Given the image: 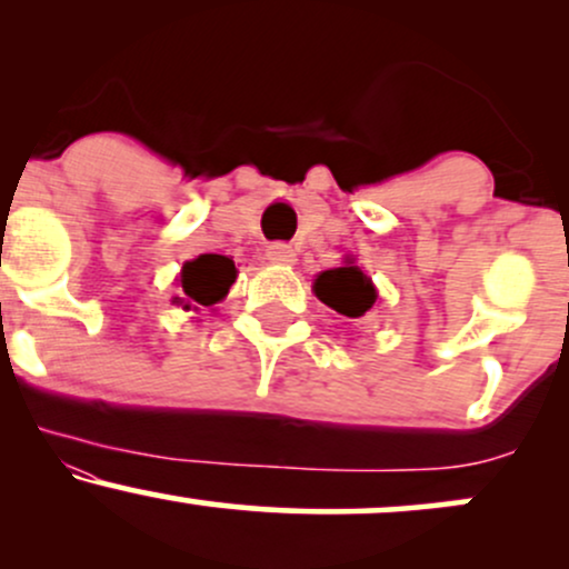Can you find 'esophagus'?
Listing matches in <instances>:
<instances>
[{
    "instance_id": "obj_1",
    "label": "esophagus",
    "mask_w": 569,
    "mask_h": 569,
    "mask_svg": "<svg viewBox=\"0 0 569 569\" xmlns=\"http://www.w3.org/2000/svg\"><path fill=\"white\" fill-rule=\"evenodd\" d=\"M267 259L276 264H293L297 262V253L289 243H270L267 246Z\"/></svg>"
}]
</instances>
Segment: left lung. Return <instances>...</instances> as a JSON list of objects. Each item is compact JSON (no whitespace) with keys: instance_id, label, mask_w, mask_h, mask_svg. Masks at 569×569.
Segmentation results:
<instances>
[{"instance_id":"8db88e82","label":"left lung","mask_w":569,"mask_h":569,"mask_svg":"<svg viewBox=\"0 0 569 569\" xmlns=\"http://www.w3.org/2000/svg\"><path fill=\"white\" fill-rule=\"evenodd\" d=\"M316 297L323 305H329L331 310H337L339 316L348 318H361L375 307L377 302V289L371 283L369 276H363V270L356 262H345V267H335V270H326L316 278L312 286Z\"/></svg>"}]
</instances>
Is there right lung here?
<instances>
[{"label": "right lung", "instance_id": "right-lung-1", "mask_svg": "<svg viewBox=\"0 0 569 569\" xmlns=\"http://www.w3.org/2000/svg\"><path fill=\"white\" fill-rule=\"evenodd\" d=\"M238 278L234 262L221 253H200L192 262H184L179 272V293L171 299L181 310H200L213 307L227 297L230 286Z\"/></svg>", "mask_w": 569, "mask_h": 569}]
</instances>
